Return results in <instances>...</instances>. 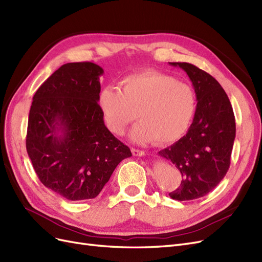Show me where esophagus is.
Returning <instances> with one entry per match:
<instances>
[{"mask_svg":"<svg viewBox=\"0 0 262 262\" xmlns=\"http://www.w3.org/2000/svg\"><path fill=\"white\" fill-rule=\"evenodd\" d=\"M131 152H132V154H133L134 156H144V155H145L144 150H140V149H138V148H132Z\"/></svg>","mask_w":262,"mask_h":262,"instance_id":"34e87169","label":"esophagus"}]
</instances>
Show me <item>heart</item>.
<instances>
[{"label":"heart","instance_id":"1","mask_svg":"<svg viewBox=\"0 0 262 262\" xmlns=\"http://www.w3.org/2000/svg\"><path fill=\"white\" fill-rule=\"evenodd\" d=\"M98 102L107 126L117 136L139 115L141 122L132 129L130 139L140 144L177 141L189 129L196 107L191 86L158 71L128 75L121 81L120 91L105 87Z\"/></svg>","mask_w":262,"mask_h":262}]
</instances>
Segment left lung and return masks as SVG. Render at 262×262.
Returning a JSON list of instances; mask_svg holds the SVG:
<instances>
[{"instance_id":"8db88e82","label":"left lung","mask_w":262,"mask_h":262,"mask_svg":"<svg viewBox=\"0 0 262 262\" xmlns=\"http://www.w3.org/2000/svg\"><path fill=\"white\" fill-rule=\"evenodd\" d=\"M185 71L196 97L193 121L186 136L158 152L180 170L179 188L169 193L178 201L208 194L224 178L236 136L233 108L220 83L193 64L169 62Z\"/></svg>"}]
</instances>
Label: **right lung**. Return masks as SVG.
<instances>
[{"label":"right lung","instance_id":"1","mask_svg":"<svg viewBox=\"0 0 262 262\" xmlns=\"http://www.w3.org/2000/svg\"><path fill=\"white\" fill-rule=\"evenodd\" d=\"M104 70L92 62L67 63L33 97L26 138L37 176L71 201L94 199L130 148L110 132L98 105Z\"/></svg>","mask_w":262,"mask_h":262}]
</instances>
